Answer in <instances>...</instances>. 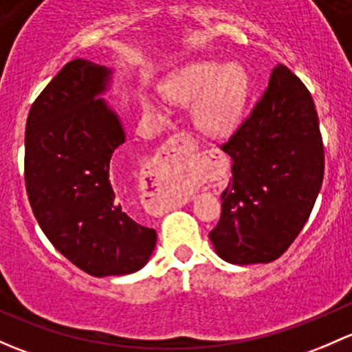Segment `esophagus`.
<instances>
[{
	"mask_svg": "<svg viewBox=\"0 0 352 352\" xmlns=\"http://www.w3.org/2000/svg\"><path fill=\"white\" fill-rule=\"evenodd\" d=\"M197 147L198 146L193 137L188 135V133H176L166 142L159 157L152 161L149 166V175L154 179L157 190L161 191L159 193L161 195V200H159V208L161 210H169L181 200V197L175 193L173 181L176 179L177 173L186 164L188 154L197 151Z\"/></svg>",
	"mask_w": 352,
	"mask_h": 352,
	"instance_id": "obj_1",
	"label": "esophagus"
}]
</instances>
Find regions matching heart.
Returning a JSON list of instances; mask_svg holds the SVG:
<instances>
[{"instance_id": "1", "label": "heart", "mask_w": 352, "mask_h": 352, "mask_svg": "<svg viewBox=\"0 0 352 352\" xmlns=\"http://www.w3.org/2000/svg\"><path fill=\"white\" fill-rule=\"evenodd\" d=\"M164 95L175 103L197 101L191 111L195 125L208 135L230 132L244 113L249 95V79L241 66L203 60L181 69L162 86ZM142 111L161 118L166 104L152 95L140 96Z\"/></svg>"}]
</instances>
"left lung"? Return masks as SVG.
I'll return each mask as SVG.
<instances>
[{
    "instance_id": "1",
    "label": "left lung",
    "mask_w": 352,
    "mask_h": 352,
    "mask_svg": "<svg viewBox=\"0 0 352 352\" xmlns=\"http://www.w3.org/2000/svg\"><path fill=\"white\" fill-rule=\"evenodd\" d=\"M222 151L232 157V181L210 241L230 264L271 263L303 229L324 179L318 117L305 85L278 64Z\"/></svg>"
}]
</instances>
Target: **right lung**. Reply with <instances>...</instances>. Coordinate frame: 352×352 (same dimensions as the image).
<instances>
[{
    "instance_id": "1",
    "label": "right lung",
    "mask_w": 352,
    "mask_h": 352,
    "mask_svg": "<svg viewBox=\"0 0 352 352\" xmlns=\"http://www.w3.org/2000/svg\"><path fill=\"white\" fill-rule=\"evenodd\" d=\"M111 69L74 59L32 104L25 130V184L38 226L54 248L91 276H123L147 264L154 229L126 212L111 179L125 142L118 115L101 95Z\"/></svg>"
}]
</instances>
